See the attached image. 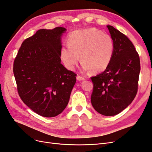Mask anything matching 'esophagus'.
Here are the masks:
<instances>
[{
    "mask_svg": "<svg viewBox=\"0 0 152 152\" xmlns=\"http://www.w3.org/2000/svg\"><path fill=\"white\" fill-rule=\"evenodd\" d=\"M77 79L78 80H85V78L83 77H82V76H80V75H78L77 76Z\"/></svg>",
    "mask_w": 152,
    "mask_h": 152,
    "instance_id": "esophagus-1",
    "label": "esophagus"
}]
</instances>
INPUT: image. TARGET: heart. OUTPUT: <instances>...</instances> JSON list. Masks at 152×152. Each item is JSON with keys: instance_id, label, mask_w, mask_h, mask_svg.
<instances>
[{"instance_id": "obj_1", "label": "heart", "mask_w": 152, "mask_h": 152, "mask_svg": "<svg viewBox=\"0 0 152 152\" xmlns=\"http://www.w3.org/2000/svg\"><path fill=\"white\" fill-rule=\"evenodd\" d=\"M114 52V43L108 34L95 28L72 32L68 45L60 50V57L69 70H74L79 60L84 71L98 73L107 68Z\"/></svg>"}]
</instances>
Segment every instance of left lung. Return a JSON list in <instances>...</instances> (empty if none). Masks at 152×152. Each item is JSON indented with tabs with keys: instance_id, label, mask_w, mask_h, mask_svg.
<instances>
[{
	"instance_id": "obj_1",
	"label": "left lung",
	"mask_w": 152,
	"mask_h": 152,
	"mask_svg": "<svg viewBox=\"0 0 152 152\" xmlns=\"http://www.w3.org/2000/svg\"><path fill=\"white\" fill-rule=\"evenodd\" d=\"M107 28L114 43L110 65L100 74L91 77L92 105L100 114L113 116L129 105L137 94L140 72L138 53L127 36L113 26Z\"/></svg>"
}]
</instances>
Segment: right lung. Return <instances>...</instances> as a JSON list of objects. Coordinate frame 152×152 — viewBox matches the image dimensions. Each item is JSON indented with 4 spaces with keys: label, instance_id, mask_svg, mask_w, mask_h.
Returning a JSON list of instances; mask_svg holds the SVG:
<instances>
[{
    "label": "right lung",
    "instance_id": "obj_1",
    "mask_svg": "<svg viewBox=\"0 0 152 152\" xmlns=\"http://www.w3.org/2000/svg\"><path fill=\"white\" fill-rule=\"evenodd\" d=\"M66 30H38L23 42L14 61L20 98L42 117H56L65 110L76 82L77 75L61 63V37Z\"/></svg>",
    "mask_w": 152,
    "mask_h": 152
}]
</instances>
